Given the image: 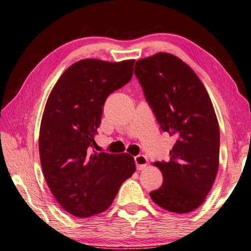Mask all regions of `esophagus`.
Listing matches in <instances>:
<instances>
[{
	"label": "esophagus",
	"mask_w": 251,
	"mask_h": 251,
	"mask_svg": "<svg viewBox=\"0 0 251 251\" xmlns=\"http://www.w3.org/2000/svg\"><path fill=\"white\" fill-rule=\"evenodd\" d=\"M135 163L138 171H142V169H145L147 166V158L144 155H138L135 157Z\"/></svg>",
	"instance_id": "1"
}]
</instances>
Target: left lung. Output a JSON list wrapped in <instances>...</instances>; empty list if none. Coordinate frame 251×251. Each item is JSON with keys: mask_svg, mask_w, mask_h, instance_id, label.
Masks as SVG:
<instances>
[{"mask_svg": "<svg viewBox=\"0 0 251 251\" xmlns=\"http://www.w3.org/2000/svg\"><path fill=\"white\" fill-rule=\"evenodd\" d=\"M135 75L156 120L174 136L169 161H155L163 185L151 192L159 207L187 214L205 201L219 166V125L211 100L192 67L171 53L138 59Z\"/></svg>", "mask_w": 251, "mask_h": 251, "instance_id": "8db88e82", "label": "left lung"}]
</instances>
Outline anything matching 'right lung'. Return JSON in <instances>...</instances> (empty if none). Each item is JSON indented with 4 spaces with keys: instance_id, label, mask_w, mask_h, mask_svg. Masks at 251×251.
<instances>
[{
    "instance_id": "1",
    "label": "right lung",
    "mask_w": 251,
    "mask_h": 251,
    "mask_svg": "<svg viewBox=\"0 0 251 251\" xmlns=\"http://www.w3.org/2000/svg\"><path fill=\"white\" fill-rule=\"evenodd\" d=\"M134 62L80 59L61 75L46 101L39 137L42 171L59 206L75 217L105 211L136 171L127 152L90 150L106 99L129 82Z\"/></svg>"
}]
</instances>
